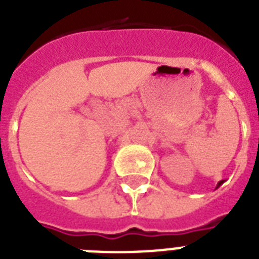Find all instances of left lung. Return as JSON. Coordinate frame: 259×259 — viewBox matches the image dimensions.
<instances>
[{"mask_svg": "<svg viewBox=\"0 0 259 259\" xmlns=\"http://www.w3.org/2000/svg\"><path fill=\"white\" fill-rule=\"evenodd\" d=\"M221 184H223V180L219 181V184H218V187H219V185H221ZM218 187H217V188H218Z\"/></svg>", "mask_w": 259, "mask_h": 259, "instance_id": "left-lung-1", "label": "left lung"}]
</instances>
